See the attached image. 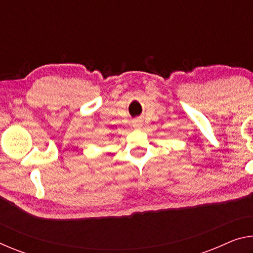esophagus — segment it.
I'll list each match as a JSON object with an SVG mask.
<instances>
[{
    "label": "esophagus",
    "instance_id": "1",
    "mask_svg": "<svg viewBox=\"0 0 253 253\" xmlns=\"http://www.w3.org/2000/svg\"><path fill=\"white\" fill-rule=\"evenodd\" d=\"M140 126H142V125H140L139 121H135V122H134V127H135V128H139Z\"/></svg>",
    "mask_w": 253,
    "mask_h": 253
}]
</instances>
